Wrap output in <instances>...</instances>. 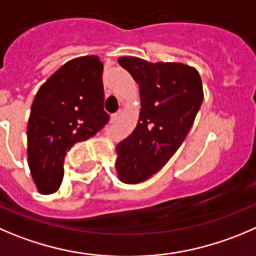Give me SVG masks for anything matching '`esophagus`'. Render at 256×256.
<instances>
[{"mask_svg": "<svg viewBox=\"0 0 256 256\" xmlns=\"http://www.w3.org/2000/svg\"><path fill=\"white\" fill-rule=\"evenodd\" d=\"M119 116H120V110L116 112V114H113V116H112V118H110V122H112V123H116V122L118 120V119H119Z\"/></svg>", "mask_w": 256, "mask_h": 256, "instance_id": "1", "label": "esophagus"}]
</instances>
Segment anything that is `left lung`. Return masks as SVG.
Wrapping results in <instances>:
<instances>
[{
    "label": "left lung",
    "mask_w": 256,
    "mask_h": 256,
    "mask_svg": "<svg viewBox=\"0 0 256 256\" xmlns=\"http://www.w3.org/2000/svg\"><path fill=\"white\" fill-rule=\"evenodd\" d=\"M118 62L140 85L138 123L116 148L119 180L134 184L157 174L182 144L204 100L202 82L194 68L181 62L134 56Z\"/></svg>",
    "instance_id": "1"
}]
</instances>
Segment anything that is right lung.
Listing matches in <instances>:
<instances>
[{
	"instance_id": "right-lung-1",
	"label": "right lung",
	"mask_w": 256,
	"mask_h": 256,
	"mask_svg": "<svg viewBox=\"0 0 256 256\" xmlns=\"http://www.w3.org/2000/svg\"><path fill=\"white\" fill-rule=\"evenodd\" d=\"M103 62L96 55L72 59L40 86L28 123V167L41 194H52L64 176V158L76 142L109 120L103 108Z\"/></svg>"
}]
</instances>
